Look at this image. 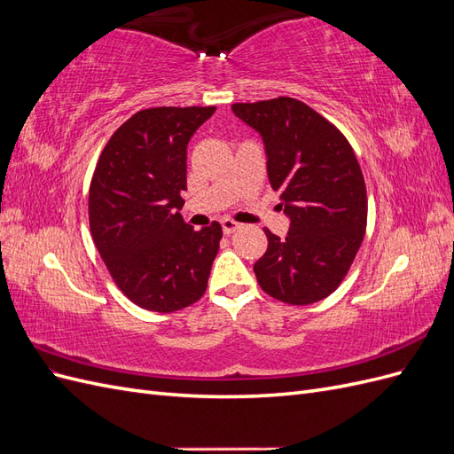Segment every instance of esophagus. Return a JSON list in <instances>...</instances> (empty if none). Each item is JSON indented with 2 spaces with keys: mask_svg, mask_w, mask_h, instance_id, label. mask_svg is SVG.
Returning a JSON list of instances; mask_svg holds the SVG:
<instances>
[{
  "mask_svg": "<svg viewBox=\"0 0 454 454\" xmlns=\"http://www.w3.org/2000/svg\"><path fill=\"white\" fill-rule=\"evenodd\" d=\"M240 225L237 223V222H232V219H223L222 222V229H223V235H232V232H235L237 229H239Z\"/></svg>",
  "mask_w": 454,
  "mask_h": 454,
  "instance_id": "obj_1",
  "label": "esophagus"
}]
</instances>
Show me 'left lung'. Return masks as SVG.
Instances as JSON below:
<instances>
[{
  "mask_svg": "<svg viewBox=\"0 0 454 454\" xmlns=\"http://www.w3.org/2000/svg\"><path fill=\"white\" fill-rule=\"evenodd\" d=\"M265 144L267 174L290 217L254 265L259 286L290 305H310L337 290L358 254L367 223L365 182L348 140L295 98L232 104Z\"/></svg>",
  "mask_w": 454,
  "mask_h": 454,
  "instance_id": "1",
  "label": "left lung"
}]
</instances>
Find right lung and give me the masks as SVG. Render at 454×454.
I'll return each instance as SVG.
<instances>
[{"label": "right lung", "instance_id": "obj_1", "mask_svg": "<svg viewBox=\"0 0 454 454\" xmlns=\"http://www.w3.org/2000/svg\"><path fill=\"white\" fill-rule=\"evenodd\" d=\"M215 107H151L106 144L89 191V222L104 263L136 305L174 312L199 301L222 240L214 222L191 229L180 214L187 144Z\"/></svg>", "mask_w": 454, "mask_h": 454}]
</instances>
